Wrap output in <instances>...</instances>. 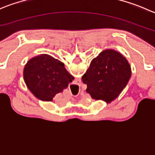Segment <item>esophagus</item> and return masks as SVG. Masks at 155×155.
<instances>
[{
    "instance_id": "esophagus-1",
    "label": "esophagus",
    "mask_w": 155,
    "mask_h": 155,
    "mask_svg": "<svg viewBox=\"0 0 155 155\" xmlns=\"http://www.w3.org/2000/svg\"><path fill=\"white\" fill-rule=\"evenodd\" d=\"M75 85H79V83H76V84H75Z\"/></svg>"
}]
</instances>
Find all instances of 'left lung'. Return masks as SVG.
Returning <instances> with one entry per match:
<instances>
[{
	"mask_svg": "<svg viewBox=\"0 0 155 155\" xmlns=\"http://www.w3.org/2000/svg\"><path fill=\"white\" fill-rule=\"evenodd\" d=\"M130 77V65L126 58L115 50L106 49L91 61L82 80L92 99L110 104L119 96Z\"/></svg>",
	"mask_w": 155,
	"mask_h": 155,
	"instance_id": "left-lung-1",
	"label": "left lung"
}]
</instances>
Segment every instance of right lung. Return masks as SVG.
I'll list each match as a JSON object with an SVG mask.
<instances>
[{
    "label": "right lung",
    "instance_id": "obj_1",
    "mask_svg": "<svg viewBox=\"0 0 155 155\" xmlns=\"http://www.w3.org/2000/svg\"><path fill=\"white\" fill-rule=\"evenodd\" d=\"M23 76L31 93L43 101H52L74 79L64 63L47 54L30 59L24 68Z\"/></svg>",
    "mask_w": 155,
    "mask_h": 155
}]
</instances>
